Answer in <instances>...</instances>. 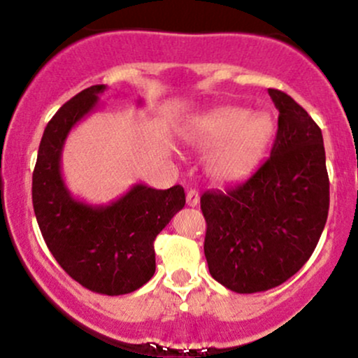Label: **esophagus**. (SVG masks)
Returning <instances> with one entry per match:
<instances>
[{
  "label": "esophagus",
  "instance_id": "1",
  "mask_svg": "<svg viewBox=\"0 0 358 358\" xmlns=\"http://www.w3.org/2000/svg\"><path fill=\"white\" fill-rule=\"evenodd\" d=\"M199 200H200L199 190H195V188L187 190V205H190V207H196V205H199Z\"/></svg>",
  "mask_w": 358,
  "mask_h": 358
}]
</instances>
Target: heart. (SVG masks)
Wrapping results in <instances>:
<instances>
[{
    "label": "heart",
    "instance_id": "1",
    "mask_svg": "<svg viewBox=\"0 0 358 358\" xmlns=\"http://www.w3.org/2000/svg\"><path fill=\"white\" fill-rule=\"evenodd\" d=\"M273 129L269 114L250 116L248 109L227 106L196 117L190 136L203 150L217 146L208 158V173L220 182H229L244 176L256 165Z\"/></svg>",
    "mask_w": 358,
    "mask_h": 358
}]
</instances>
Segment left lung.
Returning a JSON list of instances; mask_svg holds the SVG:
<instances>
[{
    "label": "left lung",
    "mask_w": 358,
    "mask_h": 358,
    "mask_svg": "<svg viewBox=\"0 0 358 358\" xmlns=\"http://www.w3.org/2000/svg\"><path fill=\"white\" fill-rule=\"evenodd\" d=\"M269 96L279 110L271 156L236 187L200 196L208 271L241 294L294 276L313 254L330 208L322 129L286 92L269 89Z\"/></svg>",
    "instance_id": "8db88e82"
}]
</instances>
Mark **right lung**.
<instances>
[{
    "label": "right lung",
    "mask_w": 358,
    "mask_h": 358,
    "mask_svg": "<svg viewBox=\"0 0 358 358\" xmlns=\"http://www.w3.org/2000/svg\"><path fill=\"white\" fill-rule=\"evenodd\" d=\"M106 85H90L48 121L40 141L31 200L43 241L60 268L89 291L119 296L153 278L155 239L185 205L183 187L168 190L136 185L108 207L73 200L60 176L69 131L97 104Z\"/></svg>",
    "instance_id": "obj_1"
}]
</instances>
